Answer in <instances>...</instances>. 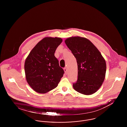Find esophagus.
Instances as JSON below:
<instances>
[{
  "instance_id": "1",
  "label": "esophagus",
  "mask_w": 127,
  "mask_h": 127,
  "mask_svg": "<svg viewBox=\"0 0 127 127\" xmlns=\"http://www.w3.org/2000/svg\"><path fill=\"white\" fill-rule=\"evenodd\" d=\"M64 71H65V74H66L67 73V69H66V68H64Z\"/></svg>"
}]
</instances>
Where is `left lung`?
I'll use <instances>...</instances> for the list:
<instances>
[{"instance_id":"1","label":"left lung","mask_w":127,"mask_h":127,"mask_svg":"<svg viewBox=\"0 0 127 127\" xmlns=\"http://www.w3.org/2000/svg\"><path fill=\"white\" fill-rule=\"evenodd\" d=\"M78 64V80L74 89L79 93L91 95L100 88L105 78L106 63L99 51L88 39L72 36L65 40Z\"/></svg>"}]
</instances>
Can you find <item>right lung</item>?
<instances>
[{"mask_svg": "<svg viewBox=\"0 0 127 127\" xmlns=\"http://www.w3.org/2000/svg\"><path fill=\"white\" fill-rule=\"evenodd\" d=\"M62 42L60 37H46L34 47L25 62L26 79L36 92L44 94L56 88L64 73L55 57Z\"/></svg>", "mask_w": 127, "mask_h": 127, "instance_id": "add662e5", "label": "right lung"}]
</instances>
